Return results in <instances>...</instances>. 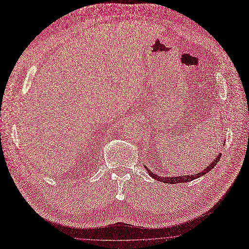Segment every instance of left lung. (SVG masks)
Listing matches in <instances>:
<instances>
[{
    "mask_svg": "<svg viewBox=\"0 0 249 249\" xmlns=\"http://www.w3.org/2000/svg\"><path fill=\"white\" fill-rule=\"evenodd\" d=\"M218 154H219V155H218L217 157H215V159L212 161V163L209 164V166L205 167L201 172L198 173V174H193V175L191 174V175L177 176V177H160V176L155 174V173L150 172L147 167H145V166H144V167H145V169L147 170L148 174H149L151 177H153L154 179H156L157 181H160V182H161V183H168V184H176V183L178 184V183H185V182L192 181V180H194V179H197V178H199V177H201V176L207 174V173H209V171H211L212 169H213V168L215 167V165H217V163H218V161H219L220 159H221V153H218Z\"/></svg>",
    "mask_w": 249,
    "mask_h": 249,
    "instance_id": "obj_1",
    "label": "left lung"
}]
</instances>
